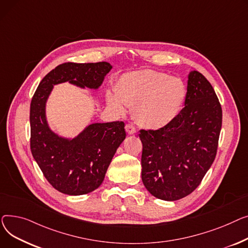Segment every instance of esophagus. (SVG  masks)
<instances>
[{
	"label": "esophagus",
	"mask_w": 248,
	"mask_h": 248,
	"mask_svg": "<svg viewBox=\"0 0 248 248\" xmlns=\"http://www.w3.org/2000/svg\"><path fill=\"white\" fill-rule=\"evenodd\" d=\"M126 131L128 134H134V133H136V127L133 124H127Z\"/></svg>",
	"instance_id": "esophagus-1"
}]
</instances>
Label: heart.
<instances>
[{
	"label": "heart",
	"instance_id": "obj_1",
	"mask_svg": "<svg viewBox=\"0 0 248 248\" xmlns=\"http://www.w3.org/2000/svg\"><path fill=\"white\" fill-rule=\"evenodd\" d=\"M116 91L107 94L108 103L119 111L126 104L135 105L136 119L149 128L170 124L177 117L186 99V87L179 78L153 70L122 75Z\"/></svg>",
	"mask_w": 248,
	"mask_h": 248
}]
</instances>
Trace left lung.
<instances>
[{"label": "left lung", "instance_id": "1", "mask_svg": "<svg viewBox=\"0 0 248 248\" xmlns=\"http://www.w3.org/2000/svg\"><path fill=\"white\" fill-rule=\"evenodd\" d=\"M222 109L213 87L198 71L188 76L185 106L170 124L140 130L142 181L155 197L174 201L201 183L213 163Z\"/></svg>", "mask_w": 248, "mask_h": 248}]
</instances>
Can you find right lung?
Masks as SVG:
<instances>
[{
    "instance_id": "add662e5",
    "label": "right lung",
    "mask_w": 248,
    "mask_h": 248,
    "mask_svg": "<svg viewBox=\"0 0 248 248\" xmlns=\"http://www.w3.org/2000/svg\"><path fill=\"white\" fill-rule=\"evenodd\" d=\"M111 69L108 62L63 63L43 78L32 98V155L48 182L64 194H87L102 184L116 150L126 137L125 124L95 123L78 137L64 139L53 133L47 124L46 101L54 85L67 81L97 89Z\"/></svg>"
}]
</instances>
